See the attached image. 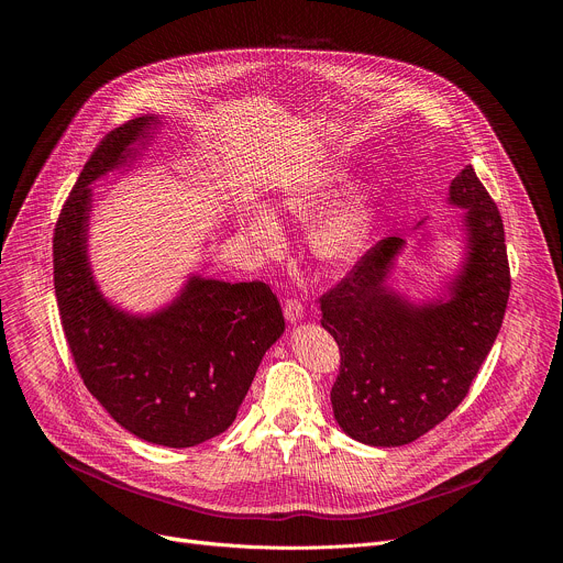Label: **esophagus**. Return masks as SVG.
Wrapping results in <instances>:
<instances>
[{"mask_svg": "<svg viewBox=\"0 0 563 563\" xmlns=\"http://www.w3.org/2000/svg\"><path fill=\"white\" fill-rule=\"evenodd\" d=\"M285 318L289 320V323H298V320L305 316V309H302V302L298 298H287L285 300Z\"/></svg>", "mask_w": 563, "mask_h": 563, "instance_id": "esophagus-1", "label": "esophagus"}]
</instances>
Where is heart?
Returning a JSON list of instances; mask_svg holds the SVG:
<instances>
[{
    "mask_svg": "<svg viewBox=\"0 0 563 563\" xmlns=\"http://www.w3.org/2000/svg\"><path fill=\"white\" fill-rule=\"evenodd\" d=\"M343 178L318 176L285 191L276 207L296 220H311L323 211L336 196ZM380 216V202L374 189H361L330 213L320 218L309 231L311 254L330 265H345L354 261L372 240ZM240 229L252 243L265 252H274L283 245V229L272 211L263 205H250L240 213Z\"/></svg>",
    "mask_w": 563,
    "mask_h": 563,
    "instance_id": "obj_1",
    "label": "heart"
}]
</instances>
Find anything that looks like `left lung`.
<instances>
[{
	"label": "left lung",
	"instance_id": "8db88e82",
	"mask_svg": "<svg viewBox=\"0 0 563 563\" xmlns=\"http://www.w3.org/2000/svg\"><path fill=\"white\" fill-rule=\"evenodd\" d=\"M463 211L465 261L445 300L412 302L389 285L406 240L389 235L320 296V325L341 350L332 387L343 432L376 448L406 445L465 398L501 330L510 296L504 220L467 165L450 185Z\"/></svg>",
	"mask_w": 563,
	"mask_h": 563
}]
</instances>
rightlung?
<instances>
[{
	"label": "right lung",
	"mask_w": 563,
	"mask_h": 563,
	"mask_svg": "<svg viewBox=\"0 0 563 563\" xmlns=\"http://www.w3.org/2000/svg\"><path fill=\"white\" fill-rule=\"evenodd\" d=\"M159 126L142 115L98 144L68 194L53 235V283L75 367L100 406L142 441L191 448L235 419L285 318L261 283L189 276L159 311L135 316L104 298L89 263L91 185L133 163Z\"/></svg>",
	"instance_id": "right-lung-1"
}]
</instances>
